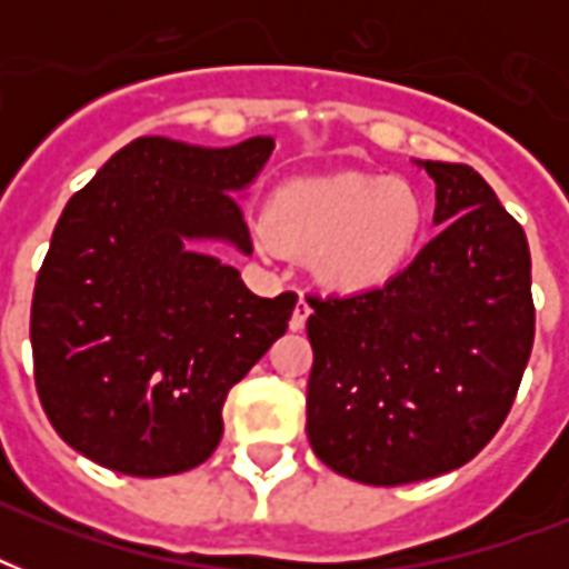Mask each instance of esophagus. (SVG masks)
<instances>
[{
  "label": "esophagus",
  "mask_w": 569,
  "mask_h": 569,
  "mask_svg": "<svg viewBox=\"0 0 569 569\" xmlns=\"http://www.w3.org/2000/svg\"><path fill=\"white\" fill-rule=\"evenodd\" d=\"M310 312H312V307L301 298V301L295 303L292 319H289V330H303V325H307V319H310Z\"/></svg>",
  "instance_id": "obj_1"
}]
</instances>
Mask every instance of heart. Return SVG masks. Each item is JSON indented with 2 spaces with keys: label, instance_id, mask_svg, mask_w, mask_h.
<instances>
[{
  "label": "heart",
  "instance_id": "1",
  "mask_svg": "<svg viewBox=\"0 0 569 569\" xmlns=\"http://www.w3.org/2000/svg\"><path fill=\"white\" fill-rule=\"evenodd\" d=\"M425 223L428 203L405 177L312 173L271 191L253 239L266 253L310 257L321 283L357 292L387 283L407 266Z\"/></svg>",
  "mask_w": 569,
  "mask_h": 569
}]
</instances>
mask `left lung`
<instances>
[{"mask_svg": "<svg viewBox=\"0 0 569 569\" xmlns=\"http://www.w3.org/2000/svg\"><path fill=\"white\" fill-rule=\"evenodd\" d=\"M419 164L437 182L442 230L383 286L307 298V437L360 485H413L476 458L535 342L522 227L469 164Z\"/></svg>", "mask_w": 569, "mask_h": 569, "instance_id": "obj_1", "label": "left lung"}]
</instances>
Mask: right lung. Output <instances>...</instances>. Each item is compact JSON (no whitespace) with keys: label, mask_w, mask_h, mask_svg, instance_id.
<instances>
[{"label":"right lung","mask_w":569,"mask_h":569,"mask_svg":"<svg viewBox=\"0 0 569 569\" xmlns=\"http://www.w3.org/2000/svg\"><path fill=\"white\" fill-rule=\"evenodd\" d=\"M271 150L268 136L136 138L64 206L31 298L34 387L58 437L93 463L138 478L203 463L227 392L289 328L298 295L259 298L186 248L253 250L232 194Z\"/></svg>","instance_id":"right-lung-1"}]
</instances>
